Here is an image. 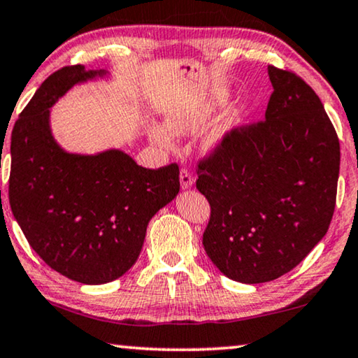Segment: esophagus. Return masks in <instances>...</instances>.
I'll return each instance as SVG.
<instances>
[{
	"mask_svg": "<svg viewBox=\"0 0 358 358\" xmlns=\"http://www.w3.org/2000/svg\"><path fill=\"white\" fill-rule=\"evenodd\" d=\"M179 179H180V185H182V189H189L192 187V184H194V176L190 174L189 169L182 168L180 169V174H179Z\"/></svg>",
	"mask_w": 358,
	"mask_h": 358,
	"instance_id": "obj_1",
	"label": "esophagus"
}]
</instances>
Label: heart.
Wrapping results in <instances>:
<instances>
[{"instance_id":"1","label":"heart","mask_w":358,"mask_h":358,"mask_svg":"<svg viewBox=\"0 0 358 358\" xmlns=\"http://www.w3.org/2000/svg\"><path fill=\"white\" fill-rule=\"evenodd\" d=\"M208 115H210V108L203 105H192V106L171 110L166 115V127L164 126L152 127L153 141L164 145V147H171V145L174 143L173 134L195 132L196 129L206 121ZM231 126L232 122L226 121L224 124H221L220 127H216L213 134L208 137V141H206V145H208V147L215 145L227 131H229Z\"/></svg>"}]
</instances>
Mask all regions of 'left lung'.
<instances>
[{
    "instance_id": "8db88e82",
    "label": "left lung",
    "mask_w": 358,
    "mask_h": 358,
    "mask_svg": "<svg viewBox=\"0 0 358 358\" xmlns=\"http://www.w3.org/2000/svg\"><path fill=\"white\" fill-rule=\"evenodd\" d=\"M265 119L231 129L196 163L211 213L206 255L224 276L268 282L299 265L333 220L339 138L302 77L268 67Z\"/></svg>"
}]
</instances>
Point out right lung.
I'll use <instances>...</instances> for the list:
<instances>
[{"instance_id":"right-lung-1","label":"right lung","mask_w":358,"mask_h":358,"mask_svg":"<svg viewBox=\"0 0 358 358\" xmlns=\"http://www.w3.org/2000/svg\"><path fill=\"white\" fill-rule=\"evenodd\" d=\"M85 66L56 71L13 127L9 203L25 239L51 269L82 284L121 278L141 255L148 221L179 192V166H138L119 150L66 153L50 108L72 85L103 76Z\"/></svg>"}]
</instances>
